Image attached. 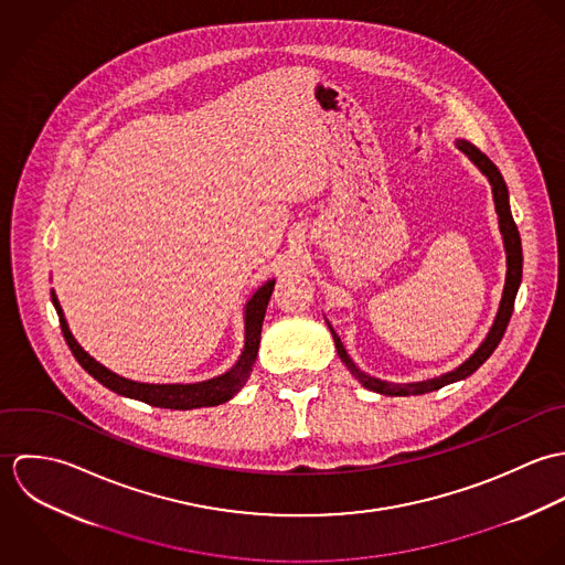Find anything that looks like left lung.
I'll return each mask as SVG.
<instances>
[{
    "instance_id": "8db88e82",
    "label": "left lung",
    "mask_w": 565,
    "mask_h": 565,
    "mask_svg": "<svg viewBox=\"0 0 565 565\" xmlns=\"http://www.w3.org/2000/svg\"><path fill=\"white\" fill-rule=\"evenodd\" d=\"M455 146L479 167V171L483 173L484 178L489 180V184H491V195H493V204H495V213H498V228H500L502 243H504V254H507V276H504V289H502L500 307H498V313L493 318V323H491L483 343L475 350V354H470V359H466L459 367H455V370H450V372H446L441 376H435V379H428V381H419V383H390V381H381L376 376L365 374L350 359V354L343 348V343H341L339 334L334 332V328L326 322L328 328H330L332 339H334L337 354L343 361V365L350 370V374L365 390L383 394V396H419V394H428V392L441 390V387H446L450 383H457V381H463V379L472 376L483 365L484 361L491 356V352L498 348V343H500V339H502V334L507 330V323L511 320V313H513L515 296H518V289H520V282H522V242H520V233H518V226H515L513 215H511L509 189H507L504 178L498 171V167L489 161L479 148H475L466 139H457Z\"/></svg>"
}]
</instances>
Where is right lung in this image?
Masks as SVG:
<instances>
[{
    "instance_id": "add662e5",
    "label": "right lung",
    "mask_w": 565,
    "mask_h": 565,
    "mask_svg": "<svg viewBox=\"0 0 565 565\" xmlns=\"http://www.w3.org/2000/svg\"><path fill=\"white\" fill-rule=\"evenodd\" d=\"M274 285H276L274 278L263 282L243 307L245 339H243V350L237 363L228 372H224L215 379H209V381H200V383H139V381H130V379H124V376L110 372L99 361H95L76 341V337L70 330V323L65 320L63 307H61L54 289H52V305L58 313L61 328H63L70 350L74 352L76 361L95 381H99L110 392L132 398V401H141V403L161 406V408L189 411V408H200V406H217V404L228 403L235 394H239L245 381L249 379V372H252L256 354H258L260 328H263V318H265Z\"/></svg>"
}]
</instances>
